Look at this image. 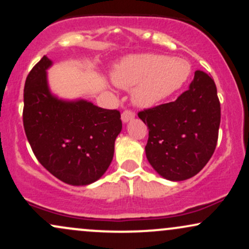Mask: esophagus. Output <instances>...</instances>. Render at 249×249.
Returning a JSON list of instances; mask_svg holds the SVG:
<instances>
[{
	"instance_id": "1",
	"label": "esophagus",
	"mask_w": 249,
	"mask_h": 249,
	"mask_svg": "<svg viewBox=\"0 0 249 249\" xmlns=\"http://www.w3.org/2000/svg\"><path fill=\"white\" fill-rule=\"evenodd\" d=\"M134 117H136V115H134V112H132V111H124L122 113V121L123 123H127L132 121Z\"/></svg>"
}]
</instances>
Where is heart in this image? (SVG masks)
<instances>
[{"mask_svg": "<svg viewBox=\"0 0 249 249\" xmlns=\"http://www.w3.org/2000/svg\"><path fill=\"white\" fill-rule=\"evenodd\" d=\"M190 63L158 53H141L123 58L113 67L112 81L122 89H132V102L151 107L165 101L186 83Z\"/></svg>", "mask_w": 249, "mask_h": 249, "instance_id": "heart-1", "label": "heart"}]
</instances>
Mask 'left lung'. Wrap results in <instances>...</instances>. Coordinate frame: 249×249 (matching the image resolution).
<instances>
[{
	"label": "left lung",
	"instance_id": "obj_1",
	"mask_svg": "<svg viewBox=\"0 0 249 249\" xmlns=\"http://www.w3.org/2000/svg\"><path fill=\"white\" fill-rule=\"evenodd\" d=\"M148 128L145 153L159 176L171 181L192 178L215 150L220 102L215 83L196 71L188 90L174 102L138 113Z\"/></svg>",
	"mask_w": 249,
	"mask_h": 249
}]
</instances>
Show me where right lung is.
<instances>
[{
	"mask_svg": "<svg viewBox=\"0 0 249 249\" xmlns=\"http://www.w3.org/2000/svg\"><path fill=\"white\" fill-rule=\"evenodd\" d=\"M51 65L43 56L25 79V134L37 160L53 176L72 186H87L102 178L112 161L121 113L87 99L58 98L48 83Z\"/></svg>",
	"mask_w": 249,
	"mask_h": 249,
	"instance_id": "obj_1",
	"label": "right lung"
}]
</instances>
